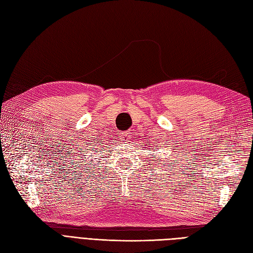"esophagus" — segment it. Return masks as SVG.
Instances as JSON below:
<instances>
[{"label":"esophagus","instance_id":"34e87169","mask_svg":"<svg viewBox=\"0 0 253 253\" xmlns=\"http://www.w3.org/2000/svg\"><path fill=\"white\" fill-rule=\"evenodd\" d=\"M131 132L129 131H126V132H122L121 133V140L122 141H128L129 139H131Z\"/></svg>","mask_w":253,"mask_h":253}]
</instances>
